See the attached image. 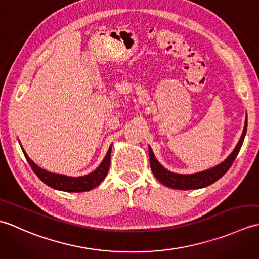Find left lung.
Masks as SVG:
<instances>
[{"label": "left lung", "mask_w": 259, "mask_h": 259, "mask_svg": "<svg viewBox=\"0 0 259 259\" xmlns=\"http://www.w3.org/2000/svg\"><path fill=\"white\" fill-rule=\"evenodd\" d=\"M246 130H247V118H246L243 135L240 137V140L237 144V146H236L234 151L230 153L226 160L222 162L221 164H218L216 167L206 170V171H201L194 175H178V174L170 172L169 170L164 169L161 164L157 161V159L155 158V155H153L151 148L149 147V160H150V167L152 170V174L155 175V177L160 181L161 184L174 189H179V190L199 189L211 185L214 183V181H217L219 178H222L223 176L227 172V170L232 167V164L235 161L236 157H237L241 146H243Z\"/></svg>", "instance_id": "left-lung-1"}]
</instances>
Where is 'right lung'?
I'll return each mask as SVG.
<instances>
[{
	"label": "right lung",
	"mask_w": 259,
	"mask_h": 259,
	"mask_svg": "<svg viewBox=\"0 0 259 259\" xmlns=\"http://www.w3.org/2000/svg\"><path fill=\"white\" fill-rule=\"evenodd\" d=\"M23 153L33 171H34V174L46 185L50 186L51 188L62 190V191L83 192V191H89L93 189L98 185H100L101 181L106 178V176L109 171V167H110V159H111V147L109 148L107 155L104 157L100 166H99L93 172L87 176H82V177H67V176H63V175L49 172L47 170L38 168L36 164L33 162L29 157H27L24 150H23Z\"/></svg>",
	"instance_id": "1"
}]
</instances>
